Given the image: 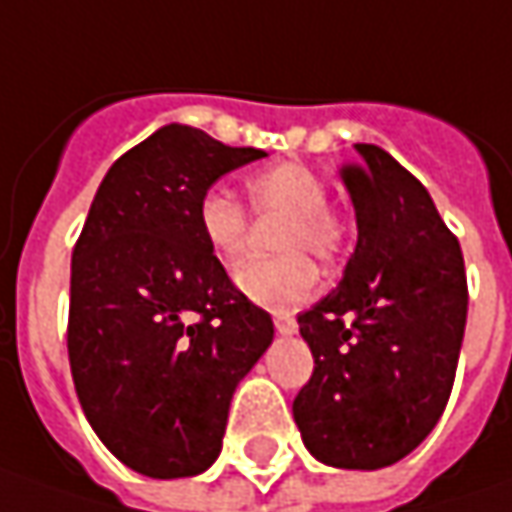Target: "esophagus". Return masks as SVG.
Here are the masks:
<instances>
[{"mask_svg":"<svg viewBox=\"0 0 512 512\" xmlns=\"http://www.w3.org/2000/svg\"><path fill=\"white\" fill-rule=\"evenodd\" d=\"M273 325H276V330H279L282 336L296 333V319H293L290 313H276V316H273Z\"/></svg>","mask_w":512,"mask_h":512,"instance_id":"obj_1","label":"esophagus"}]
</instances>
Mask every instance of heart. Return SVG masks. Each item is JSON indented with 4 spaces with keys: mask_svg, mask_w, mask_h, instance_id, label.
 <instances>
[{
    "mask_svg": "<svg viewBox=\"0 0 512 512\" xmlns=\"http://www.w3.org/2000/svg\"><path fill=\"white\" fill-rule=\"evenodd\" d=\"M247 202L256 216L287 213L276 245L287 250L276 259H250L236 270V287L250 302L276 310L305 305L319 285V270L302 250L336 259L347 245L344 219L327 205V185L305 165L282 162L247 176ZM196 225L219 262H236L247 247L250 216L222 187H210L196 205Z\"/></svg>",
    "mask_w": 512,
    "mask_h": 512,
    "instance_id": "obj_1",
    "label": "heart"
}]
</instances>
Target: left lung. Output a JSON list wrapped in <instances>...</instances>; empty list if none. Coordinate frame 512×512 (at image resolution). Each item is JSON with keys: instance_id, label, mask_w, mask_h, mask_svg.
<instances>
[{"instance_id": "1", "label": "left lung", "mask_w": 512, "mask_h": 512, "mask_svg": "<svg viewBox=\"0 0 512 512\" xmlns=\"http://www.w3.org/2000/svg\"><path fill=\"white\" fill-rule=\"evenodd\" d=\"M342 168L359 242L344 279L299 313L313 376L293 399L305 447L330 467L379 470L416 450L450 399L467 322L459 239L387 150Z\"/></svg>"}]
</instances>
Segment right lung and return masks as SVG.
I'll return each mask as SVG.
<instances>
[{"mask_svg": "<svg viewBox=\"0 0 512 512\" xmlns=\"http://www.w3.org/2000/svg\"><path fill=\"white\" fill-rule=\"evenodd\" d=\"M267 156L165 125L110 165L70 259L68 359L110 453L150 479L216 462L236 384L273 319L230 282L196 225L202 193Z\"/></svg>", "mask_w": 512, "mask_h": 512, "instance_id": "1", "label": "right lung"}]
</instances>
